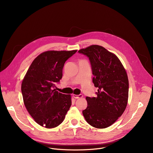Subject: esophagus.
Returning <instances> with one entry per match:
<instances>
[{
	"label": "esophagus",
	"instance_id": "obj_1",
	"mask_svg": "<svg viewBox=\"0 0 153 153\" xmlns=\"http://www.w3.org/2000/svg\"><path fill=\"white\" fill-rule=\"evenodd\" d=\"M73 97L75 99H79V98H82L83 97L82 94H79V95H76V94H73Z\"/></svg>",
	"mask_w": 153,
	"mask_h": 153
}]
</instances>
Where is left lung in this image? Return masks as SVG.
<instances>
[{"instance_id": "left-lung-1", "label": "left lung", "mask_w": 153, "mask_h": 153, "mask_svg": "<svg viewBox=\"0 0 153 153\" xmlns=\"http://www.w3.org/2000/svg\"><path fill=\"white\" fill-rule=\"evenodd\" d=\"M78 52L89 58L93 82L98 88L96 97H86L88 106L82 111L83 115L92 126L107 128L122 116L126 107L127 74L118 57L101 46L91 45Z\"/></svg>"}]
</instances>
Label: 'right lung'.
Returning a JSON list of instances; mask_svg holds the SVG:
<instances>
[{"mask_svg": "<svg viewBox=\"0 0 153 153\" xmlns=\"http://www.w3.org/2000/svg\"><path fill=\"white\" fill-rule=\"evenodd\" d=\"M76 52H43L33 60L24 77L21 91L25 106L42 126L53 128L59 126L71 105V95L59 93L54 88L62 77L65 62Z\"/></svg>", "mask_w": 153, "mask_h": 153, "instance_id": "1", "label": "right lung"}]
</instances>
